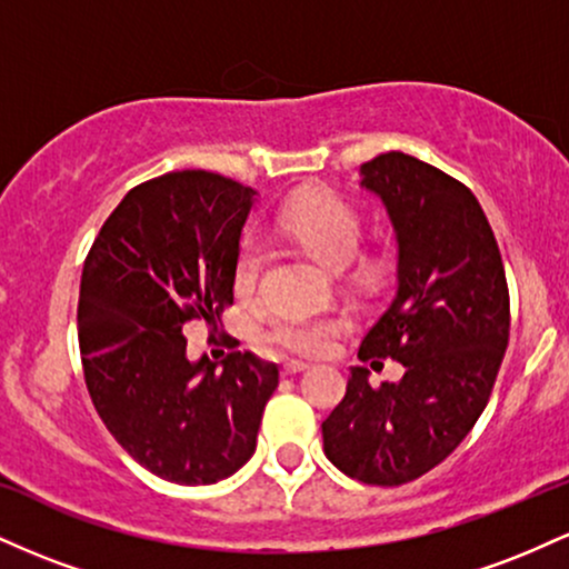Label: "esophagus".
<instances>
[{
  "instance_id": "obj_1",
  "label": "esophagus",
  "mask_w": 569,
  "mask_h": 569,
  "mask_svg": "<svg viewBox=\"0 0 569 569\" xmlns=\"http://www.w3.org/2000/svg\"><path fill=\"white\" fill-rule=\"evenodd\" d=\"M305 369H310V363H305V361H286L283 363V375L286 377L299 375V371H305Z\"/></svg>"
}]
</instances>
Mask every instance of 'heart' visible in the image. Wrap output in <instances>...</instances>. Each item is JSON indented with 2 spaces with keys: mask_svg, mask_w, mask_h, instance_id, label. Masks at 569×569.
I'll use <instances>...</instances> for the list:
<instances>
[{
  "mask_svg": "<svg viewBox=\"0 0 569 569\" xmlns=\"http://www.w3.org/2000/svg\"><path fill=\"white\" fill-rule=\"evenodd\" d=\"M293 243L305 248L318 262L342 270L352 262L361 246V219L342 198L331 192L302 194L280 211L278 219ZM267 248L262 238H246L234 259V291L251 297L262 278ZM348 326L345 318L331 316H280L270 326V339L280 348L302 356H323L335 345V337Z\"/></svg>",
  "mask_w": 569,
  "mask_h": 569,
  "instance_id": "heart-1",
  "label": "heart"
}]
</instances>
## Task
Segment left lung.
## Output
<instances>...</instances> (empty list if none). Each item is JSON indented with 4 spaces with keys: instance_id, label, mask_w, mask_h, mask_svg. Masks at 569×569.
I'll return each mask as SVG.
<instances>
[{
    "instance_id": "obj_1",
    "label": "left lung",
    "mask_w": 569,
    "mask_h": 569,
    "mask_svg": "<svg viewBox=\"0 0 569 569\" xmlns=\"http://www.w3.org/2000/svg\"><path fill=\"white\" fill-rule=\"evenodd\" d=\"M396 232V291L358 358L403 363L371 388L350 367L348 393L323 420V452L363 485L398 487L439 466L485 411L508 348V286L479 200L439 168L403 152L361 166Z\"/></svg>"
}]
</instances>
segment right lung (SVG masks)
Returning <instances> with one entry per match:
<instances>
[{
  "label": "right lung",
  "mask_w": 569,
  "mask_h": 569,
  "mask_svg": "<svg viewBox=\"0 0 569 569\" xmlns=\"http://www.w3.org/2000/svg\"><path fill=\"white\" fill-rule=\"evenodd\" d=\"M257 189L176 171L122 198L82 267L84 382L109 433L173 485H217L251 460L278 367L234 350L189 361L184 323L221 321Z\"/></svg>",
  "instance_id": "right-lung-1"
}]
</instances>
